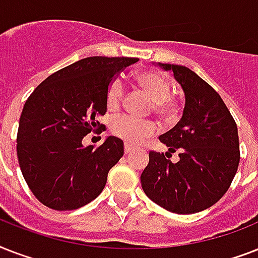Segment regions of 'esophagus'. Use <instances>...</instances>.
Returning <instances> with one entry per match:
<instances>
[{
	"label": "esophagus",
	"mask_w": 258,
	"mask_h": 258,
	"mask_svg": "<svg viewBox=\"0 0 258 258\" xmlns=\"http://www.w3.org/2000/svg\"><path fill=\"white\" fill-rule=\"evenodd\" d=\"M131 151H133V147H131V146H130V145H125L124 146V153L125 154H130V153H131Z\"/></svg>",
	"instance_id": "34e87169"
}]
</instances>
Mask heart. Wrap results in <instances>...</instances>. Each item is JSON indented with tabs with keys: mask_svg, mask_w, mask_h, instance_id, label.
<instances>
[{
	"mask_svg": "<svg viewBox=\"0 0 258 258\" xmlns=\"http://www.w3.org/2000/svg\"><path fill=\"white\" fill-rule=\"evenodd\" d=\"M139 86L149 93L154 100V109L158 115L171 117L175 113V107L171 100L172 84L165 75L157 71H143L137 75ZM124 99V86L120 79H113L109 83L105 101L109 109L120 107ZM111 131L115 137L124 141L127 145H139L146 138L155 133V124L150 120H139L130 115H119L111 121Z\"/></svg>",
	"mask_w": 258,
	"mask_h": 258,
	"instance_id": "1",
	"label": "heart"
}]
</instances>
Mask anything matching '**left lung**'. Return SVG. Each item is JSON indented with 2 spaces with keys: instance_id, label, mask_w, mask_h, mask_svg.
<instances>
[{
  "instance_id": "1",
  "label": "left lung",
  "mask_w": 258,
  "mask_h": 258,
  "mask_svg": "<svg viewBox=\"0 0 258 258\" xmlns=\"http://www.w3.org/2000/svg\"><path fill=\"white\" fill-rule=\"evenodd\" d=\"M184 92L180 120L159 137L169 153L150 151L141 182L150 200L169 212L192 214L210 208L228 191L240 163L237 124L216 89L188 70L162 64ZM179 151L180 161L168 158Z\"/></svg>"
}]
</instances>
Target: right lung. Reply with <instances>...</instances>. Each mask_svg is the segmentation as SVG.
<instances>
[{
  "instance_id": "obj_1",
  "label": "right lung",
  "mask_w": 258,
  "mask_h": 258,
  "mask_svg": "<svg viewBox=\"0 0 258 258\" xmlns=\"http://www.w3.org/2000/svg\"><path fill=\"white\" fill-rule=\"evenodd\" d=\"M137 57L93 56L54 72L24 104L17 157L26 183L42 205L75 210L96 198L108 171L123 157V141L108 137L93 149L83 138L101 134L97 117L107 112L109 83Z\"/></svg>"
}]
</instances>
